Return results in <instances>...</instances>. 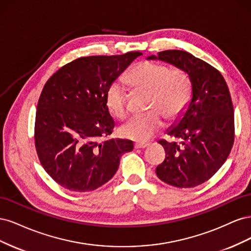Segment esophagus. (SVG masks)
Listing matches in <instances>:
<instances>
[{
    "mask_svg": "<svg viewBox=\"0 0 251 251\" xmlns=\"http://www.w3.org/2000/svg\"><path fill=\"white\" fill-rule=\"evenodd\" d=\"M149 147V143H143V142H136L135 143V149H146Z\"/></svg>",
    "mask_w": 251,
    "mask_h": 251,
    "instance_id": "obj_1",
    "label": "esophagus"
}]
</instances>
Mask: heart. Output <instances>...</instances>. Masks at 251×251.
I'll list each match as a JSON object with an SVG mask.
<instances>
[{"mask_svg":"<svg viewBox=\"0 0 251 251\" xmlns=\"http://www.w3.org/2000/svg\"><path fill=\"white\" fill-rule=\"evenodd\" d=\"M127 81L135 88L150 91L148 109L151 111L131 117L119 128L124 137L138 142L148 141L160 131L163 117L172 120L180 115L191 98V80L179 68L170 69L163 64L144 60L128 73ZM105 104L118 118L127 114L126 90L120 81L111 83L105 93Z\"/></svg>","mask_w":251,"mask_h":251,"instance_id":"obj_1","label":"heart"}]
</instances>
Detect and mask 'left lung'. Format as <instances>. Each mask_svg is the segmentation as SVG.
I'll return each mask as SVG.
<instances>
[{
	"label": "left lung",
	"instance_id": "1",
	"mask_svg": "<svg viewBox=\"0 0 251 251\" xmlns=\"http://www.w3.org/2000/svg\"><path fill=\"white\" fill-rule=\"evenodd\" d=\"M183 70L192 85V100L168 135L176 141L160 140L164 161L156 168L158 178L186 188L204 183L221 168L234 140L233 107L227 83L216 68L181 50L151 55Z\"/></svg>",
	"mask_w": 251,
	"mask_h": 251
}]
</instances>
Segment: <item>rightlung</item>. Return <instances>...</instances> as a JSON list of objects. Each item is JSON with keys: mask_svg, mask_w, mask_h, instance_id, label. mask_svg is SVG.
Masks as SVG:
<instances>
[{"mask_svg": "<svg viewBox=\"0 0 251 251\" xmlns=\"http://www.w3.org/2000/svg\"><path fill=\"white\" fill-rule=\"evenodd\" d=\"M141 52L79 57L47 80L37 102L34 141L44 170L69 191L86 193L103 185L118 170L132 140L100 138L115 123L105 93Z\"/></svg>", "mask_w": 251, "mask_h": 251, "instance_id": "1", "label": "right lung"}]
</instances>
